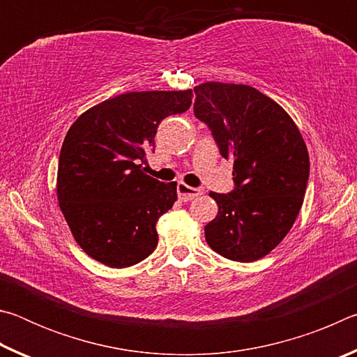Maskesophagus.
<instances>
[{"label":"esophagus","mask_w":357,"mask_h":357,"mask_svg":"<svg viewBox=\"0 0 357 357\" xmlns=\"http://www.w3.org/2000/svg\"><path fill=\"white\" fill-rule=\"evenodd\" d=\"M176 189H178L179 200H183V202H189V200H192V198H195V197L202 195V193H203L202 189H197V187H190V185H187L184 183H179Z\"/></svg>","instance_id":"esophagus-1"}]
</instances>
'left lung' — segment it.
<instances>
[{"label": "left lung", "instance_id": "left-lung-1", "mask_svg": "<svg viewBox=\"0 0 357 357\" xmlns=\"http://www.w3.org/2000/svg\"><path fill=\"white\" fill-rule=\"evenodd\" d=\"M195 116L208 124L220 155L233 159L234 189L211 192L219 213L204 227L211 249L250 263L282 243L298 217L309 181V151L291 116L247 84L202 83Z\"/></svg>", "mask_w": 357, "mask_h": 357}]
</instances>
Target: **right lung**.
Masks as SVG:
<instances>
[{
	"label": "right lung",
	"instance_id": "obj_1",
	"mask_svg": "<svg viewBox=\"0 0 357 357\" xmlns=\"http://www.w3.org/2000/svg\"><path fill=\"white\" fill-rule=\"evenodd\" d=\"M185 91L119 94L77 118L59 153L56 193L72 236L110 268H128L154 252L157 220L178 200L176 183L144 173L160 121L184 113Z\"/></svg>",
	"mask_w": 357,
	"mask_h": 357
}]
</instances>
